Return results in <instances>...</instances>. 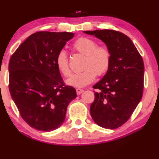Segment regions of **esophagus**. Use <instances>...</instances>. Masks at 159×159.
I'll list each match as a JSON object with an SVG mask.
<instances>
[{"instance_id":"34e87169","label":"esophagus","mask_w":159,"mask_h":159,"mask_svg":"<svg viewBox=\"0 0 159 159\" xmlns=\"http://www.w3.org/2000/svg\"><path fill=\"white\" fill-rule=\"evenodd\" d=\"M84 89H76V93L78 95L80 94V93H82L83 92H84Z\"/></svg>"}]
</instances>
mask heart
<instances>
[{"mask_svg": "<svg viewBox=\"0 0 159 159\" xmlns=\"http://www.w3.org/2000/svg\"><path fill=\"white\" fill-rule=\"evenodd\" d=\"M73 50L85 55L81 72L73 74L67 80V84L81 88L90 84L99 76L109 70L111 64V52L107 46H97V42L88 37H80L73 44ZM55 66L64 77H69L71 70L68 55L64 50H60L55 57Z\"/></svg>", "mask_w": 159, "mask_h": 159, "instance_id": "heart-1", "label": "heart"}]
</instances>
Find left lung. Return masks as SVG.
<instances>
[{
    "instance_id": "1",
    "label": "left lung",
    "mask_w": 159,
    "mask_h": 159,
    "mask_svg": "<svg viewBox=\"0 0 159 159\" xmlns=\"http://www.w3.org/2000/svg\"><path fill=\"white\" fill-rule=\"evenodd\" d=\"M106 44L111 64L103 79L93 88L95 99L90 107L91 117L99 126L116 129L131 117L142 99L144 63L132 40L115 30L84 31Z\"/></svg>"
}]
</instances>
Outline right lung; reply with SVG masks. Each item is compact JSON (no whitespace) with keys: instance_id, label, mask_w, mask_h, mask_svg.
Listing matches in <instances>:
<instances>
[{"instance_id":"right-lung-1","label":"right lung","mask_w":159,"mask_h":159,"mask_svg":"<svg viewBox=\"0 0 159 159\" xmlns=\"http://www.w3.org/2000/svg\"><path fill=\"white\" fill-rule=\"evenodd\" d=\"M73 35L66 32H36L10 58L11 96L22 119L37 130L59 127L69 103L77 97L75 89L65 84L55 66L57 53Z\"/></svg>"}]
</instances>
